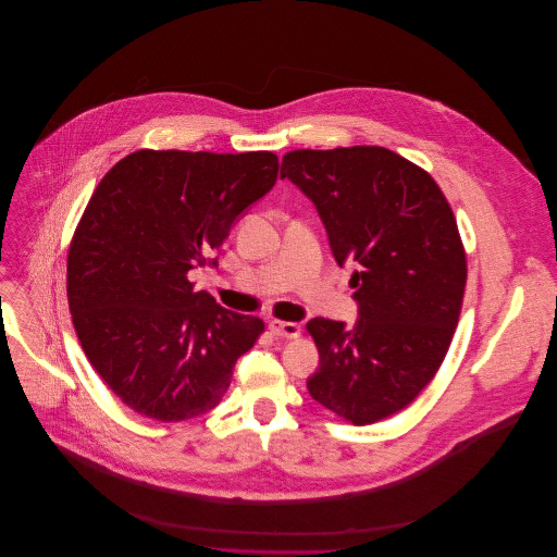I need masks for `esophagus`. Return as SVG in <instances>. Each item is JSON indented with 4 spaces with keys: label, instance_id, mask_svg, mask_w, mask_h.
<instances>
[{
    "label": "esophagus",
    "instance_id": "obj_1",
    "mask_svg": "<svg viewBox=\"0 0 557 557\" xmlns=\"http://www.w3.org/2000/svg\"><path fill=\"white\" fill-rule=\"evenodd\" d=\"M270 331L278 338H298L300 336V324L287 322V320H272Z\"/></svg>",
    "mask_w": 557,
    "mask_h": 557
}]
</instances>
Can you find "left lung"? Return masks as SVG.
<instances>
[{
    "mask_svg": "<svg viewBox=\"0 0 557 557\" xmlns=\"http://www.w3.org/2000/svg\"><path fill=\"white\" fill-rule=\"evenodd\" d=\"M338 265H354L360 320L313 318L309 395L356 425L404 410L436 375L459 322L468 261L455 212L428 171L384 147L283 156Z\"/></svg>",
    "mask_w": 557,
    "mask_h": 557,
    "instance_id": "obj_1",
    "label": "left lung"
}]
</instances>
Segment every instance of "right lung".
I'll return each mask as SVG.
<instances>
[{
    "label": "right lung",
    "mask_w": 557,
    "mask_h": 557,
    "mask_svg": "<svg viewBox=\"0 0 557 557\" xmlns=\"http://www.w3.org/2000/svg\"><path fill=\"white\" fill-rule=\"evenodd\" d=\"M278 177L272 151L140 149L96 186L67 252L81 347L125 406L158 421L214 408L261 318L228 311L188 281L237 216Z\"/></svg>",
    "instance_id": "1"
}]
</instances>
